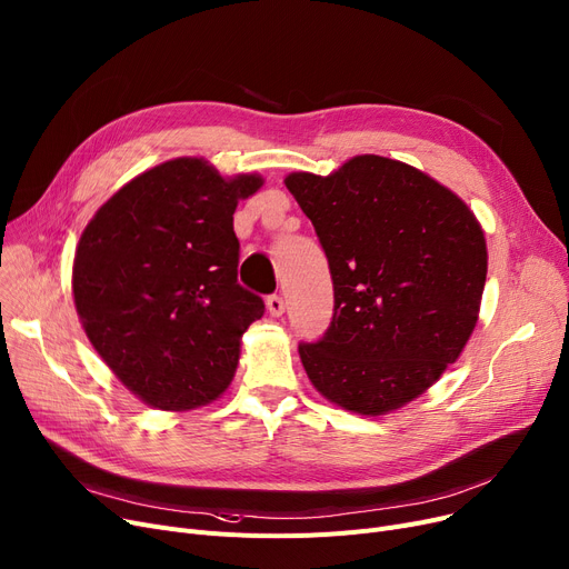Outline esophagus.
I'll use <instances>...</instances> for the list:
<instances>
[{
    "label": "esophagus",
    "instance_id": "obj_1",
    "mask_svg": "<svg viewBox=\"0 0 569 569\" xmlns=\"http://www.w3.org/2000/svg\"><path fill=\"white\" fill-rule=\"evenodd\" d=\"M267 311H269L271 316H283L286 302H283L281 295H269V298H267Z\"/></svg>",
    "mask_w": 569,
    "mask_h": 569
}]
</instances>
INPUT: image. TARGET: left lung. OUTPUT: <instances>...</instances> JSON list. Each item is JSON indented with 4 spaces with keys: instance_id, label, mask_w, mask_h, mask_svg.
Here are the masks:
<instances>
[{
    "instance_id": "8db88e82",
    "label": "left lung",
    "mask_w": 569,
    "mask_h": 569,
    "mask_svg": "<svg viewBox=\"0 0 569 569\" xmlns=\"http://www.w3.org/2000/svg\"><path fill=\"white\" fill-rule=\"evenodd\" d=\"M286 188L328 256L335 313L300 343L313 388L381 416L423 395L479 320L488 253L475 213L421 169L356 156L330 177L292 171Z\"/></svg>"
}]
</instances>
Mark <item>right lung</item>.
<instances>
[{"mask_svg": "<svg viewBox=\"0 0 569 569\" xmlns=\"http://www.w3.org/2000/svg\"><path fill=\"white\" fill-rule=\"evenodd\" d=\"M202 158L143 171L97 209L73 256V305L94 351L148 407L188 411L230 386L241 335L264 302L237 281L239 200Z\"/></svg>", "mask_w": 569, "mask_h": 569, "instance_id": "obj_1", "label": "right lung"}]
</instances>
